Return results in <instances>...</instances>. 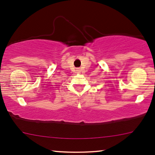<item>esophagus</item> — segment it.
Listing matches in <instances>:
<instances>
[{"mask_svg":"<svg viewBox=\"0 0 155 155\" xmlns=\"http://www.w3.org/2000/svg\"><path fill=\"white\" fill-rule=\"evenodd\" d=\"M79 71H79H79V70H78V71Z\"/></svg>","mask_w":155,"mask_h":155,"instance_id":"1","label":"esophagus"}]
</instances>
